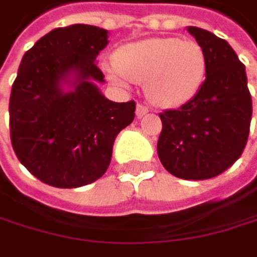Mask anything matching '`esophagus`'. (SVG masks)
<instances>
[{
	"label": "esophagus",
	"mask_w": 257,
	"mask_h": 257,
	"mask_svg": "<svg viewBox=\"0 0 257 257\" xmlns=\"http://www.w3.org/2000/svg\"><path fill=\"white\" fill-rule=\"evenodd\" d=\"M148 112H149V108H148L146 105H143V103H137V109H136L137 117H143V115H146Z\"/></svg>",
	"instance_id": "1"
}]
</instances>
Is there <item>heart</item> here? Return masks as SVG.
Wrapping results in <instances>:
<instances>
[{"instance_id": "heart-1", "label": "heart", "mask_w": 257, "mask_h": 257, "mask_svg": "<svg viewBox=\"0 0 257 257\" xmlns=\"http://www.w3.org/2000/svg\"><path fill=\"white\" fill-rule=\"evenodd\" d=\"M207 71L206 53L195 41L149 38L126 44L114 54L108 74L117 85H145L148 99L161 108H178L190 102Z\"/></svg>"}]
</instances>
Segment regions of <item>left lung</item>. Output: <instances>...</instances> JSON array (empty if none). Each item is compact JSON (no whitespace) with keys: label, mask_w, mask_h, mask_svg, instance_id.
Segmentation results:
<instances>
[{"label":"left lung","mask_w":257,"mask_h":257,"mask_svg":"<svg viewBox=\"0 0 257 257\" xmlns=\"http://www.w3.org/2000/svg\"><path fill=\"white\" fill-rule=\"evenodd\" d=\"M187 30L206 53V80L190 102L160 112L163 127L157 151L174 177L209 180L225 172L244 152L251 94L245 65L228 42L198 27Z\"/></svg>","instance_id":"left-lung-1"}]
</instances>
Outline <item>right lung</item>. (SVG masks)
Returning <instances> with one entry per match:
<instances>
[{
    "label": "right lung",
    "mask_w": 257,
    "mask_h": 257,
    "mask_svg": "<svg viewBox=\"0 0 257 257\" xmlns=\"http://www.w3.org/2000/svg\"><path fill=\"white\" fill-rule=\"evenodd\" d=\"M108 32L74 24L42 36L20 64L12 85L9 124L13 151L45 184L74 189L99 180L108 169L117 134L136 117V102L115 103L96 86L103 73L96 58ZM76 74L70 93L60 85Z\"/></svg>",
    "instance_id": "right-lung-1"
}]
</instances>
